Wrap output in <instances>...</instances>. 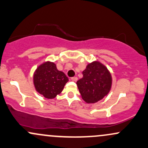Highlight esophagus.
<instances>
[{"label":"esophagus","mask_w":148,"mask_h":148,"mask_svg":"<svg viewBox=\"0 0 148 148\" xmlns=\"http://www.w3.org/2000/svg\"><path fill=\"white\" fill-rule=\"evenodd\" d=\"M71 80L73 81H76L78 80V78L76 77V76H74V77H72L71 78Z\"/></svg>","instance_id":"esophagus-1"}]
</instances>
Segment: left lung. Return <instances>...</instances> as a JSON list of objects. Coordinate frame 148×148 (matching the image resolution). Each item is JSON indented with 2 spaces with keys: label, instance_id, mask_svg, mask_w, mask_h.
Here are the masks:
<instances>
[{
  "label": "left lung",
  "instance_id": "left-lung-1",
  "mask_svg": "<svg viewBox=\"0 0 148 148\" xmlns=\"http://www.w3.org/2000/svg\"><path fill=\"white\" fill-rule=\"evenodd\" d=\"M82 74L83 78L76 84L86 103L97 102L108 94L112 86V76L104 64L94 61L86 66Z\"/></svg>",
  "mask_w": 148,
  "mask_h": 148
}]
</instances>
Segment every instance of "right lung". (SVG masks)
Instances as JSON below:
<instances>
[{"label":"right lung","instance_id":"obj_1","mask_svg":"<svg viewBox=\"0 0 148 148\" xmlns=\"http://www.w3.org/2000/svg\"><path fill=\"white\" fill-rule=\"evenodd\" d=\"M68 81L64 73L58 70L56 64L50 61L39 65L33 74L35 90L47 99H53L60 94Z\"/></svg>","mask_w":148,"mask_h":148}]
</instances>
